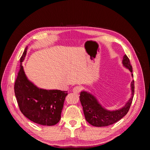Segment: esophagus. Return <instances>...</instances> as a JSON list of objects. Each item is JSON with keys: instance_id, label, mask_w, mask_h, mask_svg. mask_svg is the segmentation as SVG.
I'll use <instances>...</instances> for the list:
<instances>
[{"instance_id": "34e87169", "label": "esophagus", "mask_w": 150, "mask_h": 150, "mask_svg": "<svg viewBox=\"0 0 150 150\" xmlns=\"http://www.w3.org/2000/svg\"><path fill=\"white\" fill-rule=\"evenodd\" d=\"M81 90V87H80V86H76V87H74L73 88V89H72V92H73L74 93H79Z\"/></svg>"}]
</instances>
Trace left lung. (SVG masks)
<instances>
[{
	"mask_svg": "<svg viewBox=\"0 0 150 150\" xmlns=\"http://www.w3.org/2000/svg\"><path fill=\"white\" fill-rule=\"evenodd\" d=\"M122 64L131 72V76L133 78L132 66L130 64L129 58L126 54L123 56ZM131 94L129 100L124 106L116 110H107L99 103L94 95L84 90L82 91L80 93L79 99L86 121L94 126L103 127L110 126L120 120L128 112L132 103L134 93V80L131 83Z\"/></svg>",
	"mask_w": 150,
	"mask_h": 150,
	"instance_id": "8db88e82",
	"label": "left lung"
}]
</instances>
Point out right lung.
Instances as JSON below:
<instances>
[{
	"label": "right lung",
	"mask_w": 150,
	"mask_h": 150,
	"mask_svg": "<svg viewBox=\"0 0 150 150\" xmlns=\"http://www.w3.org/2000/svg\"><path fill=\"white\" fill-rule=\"evenodd\" d=\"M28 47L21 57L20 70L14 85L18 105L22 114L34 122L44 126L55 125L61 120L67 91L39 88L29 80L22 66Z\"/></svg>",
	"instance_id": "add662e5"
}]
</instances>
